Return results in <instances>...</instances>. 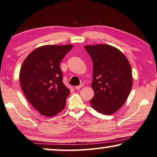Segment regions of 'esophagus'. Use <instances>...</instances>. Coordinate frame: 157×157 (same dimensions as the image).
<instances>
[{"mask_svg":"<svg viewBox=\"0 0 157 157\" xmlns=\"http://www.w3.org/2000/svg\"><path fill=\"white\" fill-rule=\"evenodd\" d=\"M83 86V84H81V85H79V86H76L75 87V89H76V90H79V89L81 88Z\"/></svg>","mask_w":157,"mask_h":157,"instance_id":"1","label":"esophagus"}]
</instances>
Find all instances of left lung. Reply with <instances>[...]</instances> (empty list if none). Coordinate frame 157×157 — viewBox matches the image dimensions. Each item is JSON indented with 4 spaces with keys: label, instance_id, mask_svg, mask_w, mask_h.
Segmentation results:
<instances>
[{
    "label": "left lung",
    "instance_id": "obj_1",
    "mask_svg": "<svg viewBox=\"0 0 157 157\" xmlns=\"http://www.w3.org/2000/svg\"><path fill=\"white\" fill-rule=\"evenodd\" d=\"M93 64L90 100L93 109L110 115L119 110L128 97L132 86L128 60L117 48L107 44L85 45Z\"/></svg>",
    "mask_w": 157,
    "mask_h": 157
}]
</instances>
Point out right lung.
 Wrapping results in <instances>:
<instances>
[{
  "label": "right lung",
  "mask_w": 157,
  "mask_h": 157,
  "mask_svg": "<svg viewBox=\"0 0 157 157\" xmlns=\"http://www.w3.org/2000/svg\"><path fill=\"white\" fill-rule=\"evenodd\" d=\"M72 45H43L21 65L20 81L26 99L40 114L52 117L64 109L70 90L63 83L59 63Z\"/></svg>",
  "instance_id": "add662e5"
}]
</instances>
